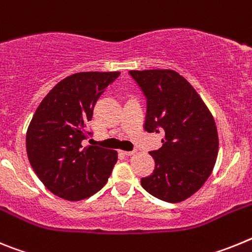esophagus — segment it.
Wrapping results in <instances>:
<instances>
[{"label": "esophagus", "instance_id": "34e87169", "mask_svg": "<svg viewBox=\"0 0 252 252\" xmlns=\"http://www.w3.org/2000/svg\"><path fill=\"white\" fill-rule=\"evenodd\" d=\"M121 153L124 154V155H126V157H130V155L133 154V151H121Z\"/></svg>", "mask_w": 252, "mask_h": 252}]
</instances>
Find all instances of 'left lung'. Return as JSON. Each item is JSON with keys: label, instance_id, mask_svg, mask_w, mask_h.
Listing matches in <instances>:
<instances>
[{"label": "left lung", "instance_id": "8db88e82", "mask_svg": "<svg viewBox=\"0 0 252 252\" xmlns=\"http://www.w3.org/2000/svg\"><path fill=\"white\" fill-rule=\"evenodd\" d=\"M128 74L146 98L144 128L164 135L161 148L149 151L155 169L142 178V188L161 201H184L213 170L218 154L215 120L194 88L174 70H131Z\"/></svg>", "mask_w": 252, "mask_h": 252}]
</instances>
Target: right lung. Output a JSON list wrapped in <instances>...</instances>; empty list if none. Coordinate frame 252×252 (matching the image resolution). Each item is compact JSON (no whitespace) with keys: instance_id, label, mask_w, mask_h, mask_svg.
Segmentation results:
<instances>
[{"instance_id":"right-lung-1","label":"right lung","mask_w":252,"mask_h":252,"mask_svg":"<svg viewBox=\"0 0 252 252\" xmlns=\"http://www.w3.org/2000/svg\"><path fill=\"white\" fill-rule=\"evenodd\" d=\"M120 72H86L69 75L46 94L26 133L31 166L44 186L68 201L97 193L110 178L117 153L83 146L92 136L88 122L102 93Z\"/></svg>"}]
</instances>
